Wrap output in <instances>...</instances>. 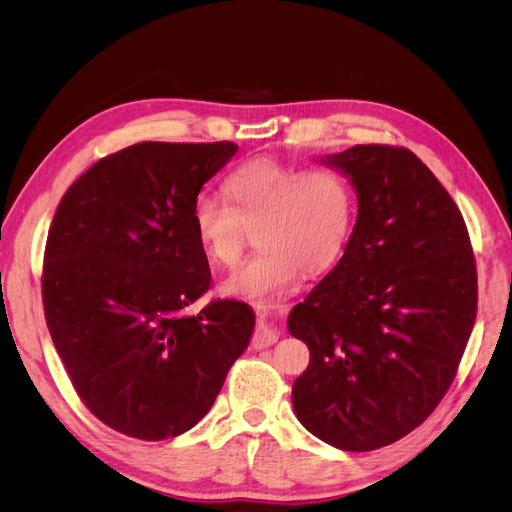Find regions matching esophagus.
<instances>
[{"label":"esophagus","instance_id":"obj_1","mask_svg":"<svg viewBox=\"0 0 512 512\" xmlns=\"http://www.w3.org/2000/svg\"><path fill=\"white\" fill-rule=\"evenodd\" d=\"M277 337H280V333H277V329H273V324L269 322V318H267L265 314H262V316H260L258 329L254 331V337H252V346H254L256 350L269 348V346H273V344L277 342Z\"/></svg>","mask_w":512,"mask_h":512}]
</instances>
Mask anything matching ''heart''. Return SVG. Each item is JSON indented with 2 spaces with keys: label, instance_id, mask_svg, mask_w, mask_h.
<instances>
[{
  "label": "heart",
  "instance_id": "b5f03b06",
  "mask_svg": "<svg viewBox=\"0 0 512 512\" xmlns=\"http://www.w3.org/2000/svg\"><path fill=\"white\" fill-rule=\"evenodd\" d=\"M224 203L200 194L190 211L200 250L218 267L239 260L254 230L258 252L222 282V292L258 305L284 297L301 271H327L342 254L354 211L348 179L333 168L254 158L230 170Z\"/></svg>",
  "mask_w": 512,
  "mask_h": 512
}]
</instances>
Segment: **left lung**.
Segmentation results:
<instances>
[{"mask_svg": "<svg viewBox=\"0 0 512 512\" xmlns=\"http://www.w3.org/2000/svg\"><path fill=\"white\" fill-rule=\"evenodd\" d=\"M322 162L350 179L359 215L342 260L288 316L309 348L292 406L322 442L376 451L421 425L457 374L474 252L455 200L410 149L354 145Z\"/></svg>", "mask_w": 512, "mask_h": 512, "instance_id": "1", "label": "left lung"}]
</instances>
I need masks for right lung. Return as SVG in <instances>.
<instances>
[{"label": "right lung", "mask_w": 512, "mask_h": 512, "mask_svg": "<svg viewBox=\"0 0 512 512\" xmlns=\"http://www.w3.org/2000/svg\"><path fill=\"white\" fill-rule=\"evenodd\" d=\"M235 143H136L61 198L42 303L74 391L104 425L138 440L181 436L203 418L250 344L254 312L213 299L190 211Z\"/></svg>", "instance_id": "add662e5"}]
</instances>
